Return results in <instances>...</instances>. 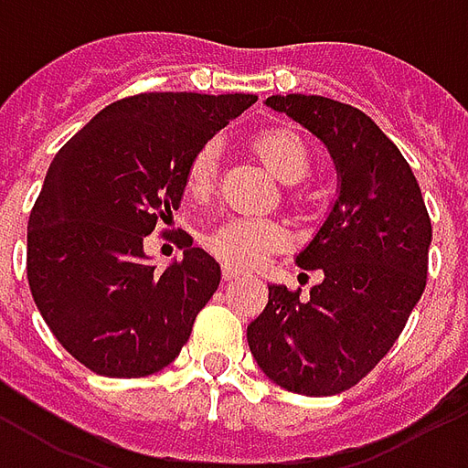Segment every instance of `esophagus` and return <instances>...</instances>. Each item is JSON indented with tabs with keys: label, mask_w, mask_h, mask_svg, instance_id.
Listing matches in <instances>:
<instances>
[{
	"label": "esophagus",
	"mask_w": 468,
	"mask_h": 468,
	"mask_svg": "<svg viewBox=\"0 0 468 468\" xmlns=\"http://www.w3.org/2000/svg\"><path fill=\"white\" fill-rule=\"evenodd\" d=\"M240 278V272H238V270L235 268H228V265H225L223 268V280L225 282H230V280H238Z\"/></svg>",
	"instance_id": "esophagus-1"
}]
</instances>
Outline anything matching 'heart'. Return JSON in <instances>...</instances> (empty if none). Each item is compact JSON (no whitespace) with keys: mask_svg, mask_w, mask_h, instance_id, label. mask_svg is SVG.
I'll return each mask as SVG.
<instances>
[{"mask_svg":"<svg viewBox=\"0 0 468 468\" xmlns=\"http://www.w3.org/2000/svg\"><path fill=\"white\" fill-rule=\"evenodd\" d=\"M252 148L262 158V164L268 165V171L282 183L303 181L313 165L310 148L292 128H265L252 138ZM216 176L218 148L216 144H206L190 158L186 188L193 198H206L216 186ZM287 240L290 235L285 228L268 218H228L216 228H210L203 238L207 250L235 270L258 268L272 252L282 250Z\"/></svg>","mask_w":468,"mask_h":468,"instance_id":"b5f03b06","label":"heart"}]
</instances>
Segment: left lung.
<instances>
[{
  "label": "left lung",
  "instance_id": "1",
  "mask_svg": "<svg viewBox=\"0 0 468 468\" xmlns=\"http://www.w3.org/2000/svg\"><path fill=\"white\" fill-rule=\"evenodd\" d=\"M320 138L337 168V200L310 243L304 270H322L310 297L268 285V304L248 324L258 367L282 389L340 394L389 352L427 287L431 220L419 183L382 128L324 96H270Z\"/></svg>",
  "mask_w": 468,
  "mask_h": 468
}]
</instances>
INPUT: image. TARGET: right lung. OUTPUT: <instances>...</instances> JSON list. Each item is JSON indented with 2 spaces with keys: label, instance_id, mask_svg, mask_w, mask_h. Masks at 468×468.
Wrapping results in <instances>:
<instances>
[{
  "label": "right lung",
  "instance_id": "1",
  "mask_svg": "<svg viewBox=\"0 0 468 468\" xmlns=\"http://www.w3.org/2000/svg\"><path fill=\"white\" fill-rule=\"evenodd\" d=\"M255 101L138 93L99 111L54 155L31 207L27 278L54 337L96 375H154L188 342L220 265L190 240L158 272L144 238L173 220L198 148Z\"/></svg>",
  "mask_w": 468,
  "mask_h": 468
}]
</instances>
